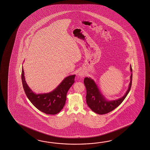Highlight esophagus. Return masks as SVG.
I'll use <instances>...</instances> for the list:
<instances>
[{
  "label": "esophagus",
  "mask_w": 150,
  "mask_h": 150,
  "mask_svg": "<svg viewBox=\"0 0 150 150\" xmlns=\"http://www.w3.org/2000/svg\"><path fill=\"white\" fill-rule=\"evenodd\" d=\"M79 76H83V74H82V73L80 72L79 74Z\"/></svg>",
  "instance_id": "obj_1"
}]
</instances>
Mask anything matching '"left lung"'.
Returning a JSON list of instances; mask_svg holds the SVG:
<instances>
[{"instance_id":"8db88e82","label":"left lung","mask_w":150,"mask_h":150,"mask_svg":"<svg viewBox=\"0 0 150 150\" xmlns=\"http://www.w3.org/2000/svg\"><path fill=\"white\" fill-rule=\"evenodd\" d=\"M130 70L131 72L130 83H129V88L127 92L123 97L118 100L113 101H107L100 92L93 80L90 78H85L83 83L86 87L87 92L86 102L90 109L98 114L103 115L112 112L116 108L118 105H120L130 91L132 79V69L131 65L130 66Z\"/></svg>"}]
</instances>
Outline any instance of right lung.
Returning a JSON list of instances; mask_svg holds the SVG:
<instances>
[{
	"instance_id": "add662e5",
	"label": "right lung",
	"mask_w": 150,
	"mask_h": 150,
	"mask_svg": "<svg viewBox=\"0 0 150 150\" xmlns=\"http://www.w3.org/2000/svg\"><path fill=\"white\" fill-rule=\"evenodd\" d=\"M75 76L72 75L65 78L51 92L36 94L32 92L25 82L23 67L21 72L23 88L28 99L39 110L49 115L57 114L64 107L67 91L74 83Z\"/></svg>"
}]
</instances>
